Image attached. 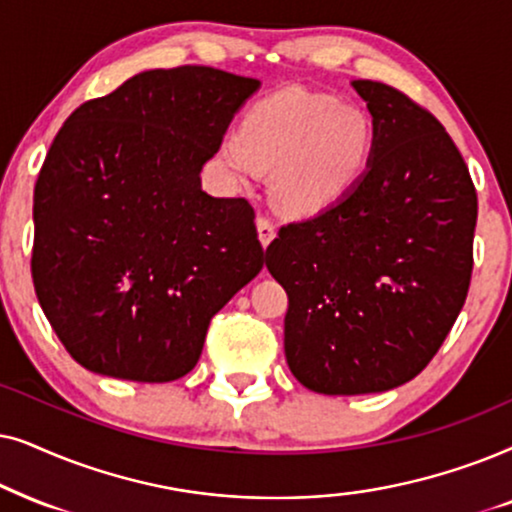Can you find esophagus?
Listing matches in <instances>:
<instances>
[{
    "mask_svg": "<svg viewBox=\"0 0 512 512\" xmlns=\"http://www.w3.org/2000/svg\"><path fill=\"white\" fill-rule=\"evenodd\" d=\"M257 231H260V241H262V245H264V248H267V245H269L271 241H274V236H276L274 222H271L267 215H260V217H257Z\"/></svg>",
    "mask_w": 512,
    "mask_h": 512,
    "instance_id": "34e87169",
    "label": "esophagus"
}]
</instances>
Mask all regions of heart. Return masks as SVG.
<instances>
[{
	"mask_svg": "<svg viewBox=\"0 0 512 512\" xmlns=\"http://www.w3.org/2000/svg\"><path fill=\"white\" fill-rule=\"evenodd\" d=\"M374 147L372 121L332 95L274 93L245 114L220 147V161L238 182L271 170V194L285 213H323L363 180Z\"/></svg>",
	"mask_w": 512,
	"mask_h": 512,
	"instance_id": "heart-1",
	"label": "heart"
}]
</instances>
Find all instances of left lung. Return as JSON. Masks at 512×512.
Returning <instances> with one entry per match:
<instances>
[{
    "label": "left lung",
    "instance_id": "1",
    "mask_svg": "<svg viewBox=\"0 0 512 512\" xmlns=\"http://www.w3.org/2000/svg\"><path fill=\"white\" fill-rule=\"evenodd\" d=\"M372 114L363 180L267 248L288 292L285 358L325 395L395 388L431 363L466 302L478 194L449 133L410 95L353 81Z\"/></svg>",
    "mask_w": 512,
    "mask_h": 512
}]
</instances>
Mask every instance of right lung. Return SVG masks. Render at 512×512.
<instances>
[{"label":"right lung","instance_id":"right-lung-1","mask_svg":"<svg viewBox=\"0 0 512 512\" xmlns=\"http://www.w3.org/2000/svg\"><path fill=\"white\" fill-rule=\"evenodd\" d=\"M260 81L147 70L74 109L34 185L32 281L86 370L163 384L199 363L210 320L264 267L255 210L201 189Z\"/></svg>","mask_w":512,"mask_h":512}]
</instances>
